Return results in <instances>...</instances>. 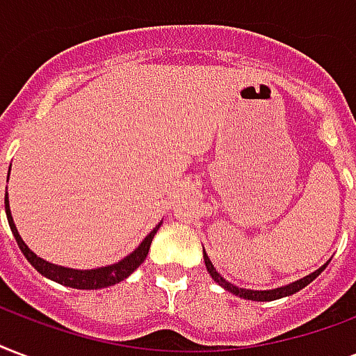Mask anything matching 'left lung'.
I'll use <instances>...</instances> for the list:
<instances>
[{
	"label": "left lung",
	"instance_id": "obj_1",
	"mask_svg": "<svg viewBox=\"0 0 356 356\" xmlns=\"http://www.w3.org/2000/svg\"><path fill=\"white\" fill-rule=\"evenodd\" d=\"M203 257H205V267H207L209 275L213 276L214 282H218L224 289H227L229 293H233V295H237V297H243V298H248V300H276V298H282V297H287V295H293V293L300 291L302 287H306L310 282H314L317 278V276L321 275L323 270H325V267L329 265H323L321 268H317L316 273H312V275L305 276V278H300V280L293 282V284H289V286H284V287H278V289H270V291H254V289H243V287H237L233 286V284H229V282L224 278V276H220L218 273H216V268L213 267V263L209 261L207 254H203Z\"/></svg>",
	"mask_w": 356,
	"mask_h": 356
}]
</instances>
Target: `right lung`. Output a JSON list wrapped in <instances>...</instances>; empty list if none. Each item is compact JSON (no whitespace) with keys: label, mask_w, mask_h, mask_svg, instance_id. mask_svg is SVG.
I'll list each match as a JSON object with an SVG mask.
<instances>
[{"label":"right lung","mask_w":356,"mask_h":356,"mask_svg":"<svg viewBox=\"0 0 356 356\" xmlns=\"http://www.w3.org/2000/svg\"><path fill=\"white\" fill-rule=\"evenodd\" d=\"M5 213H7V220H9L10 232L15 235L16 243L20 246L22 254L27 257V261L31 263L40 275L50 278V280L58 282V284H63L67 287H74V289H100V287H108L118 284V282L124 280L127 276H130L134 273L136 268L140 267L145 257L149 254V246H151V241H153L154 233L160 227V224L154 227L153 232L149 233L147 237L143 238V243L136 248L130 256H127L124 259H121L115 265H110V267H100V268H91V270H74V268L67 267H58L54 263H48L44 259H40L37 254L29 250L26 246V243L22 241V237L18 235V229H16L15 222H13V216H10L9 209V200L5 196Z\"/></svg>","instance_id":"obj_1"}]
</instances>
